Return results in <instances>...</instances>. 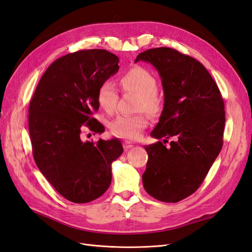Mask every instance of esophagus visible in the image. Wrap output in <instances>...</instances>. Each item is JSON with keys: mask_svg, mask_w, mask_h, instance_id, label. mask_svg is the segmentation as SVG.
I'll return each instance as SVG.
<instances>
[{"mask_svg": "<svg viewBox=\"0 0 252 252\" xmlns=\"http://www.w3.org/2000/svg\"><path fill=\"white\" fill-rule=\"evenodd\" d=\"M123 147H124V149L127 151V150H129L130 148H132L133 145H132V143H130V142L125 141V142L123 143Z\"/></svg>", "mask_w": 252, "mask_h": 252, "instance_id": "34e87169", "label": "esophagus"}]
</instances>
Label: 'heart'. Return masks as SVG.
<instances>
[{
	"label": "heart",
	"mask_w": 252,
	"mask_h": 252,
	"mask_svg": "<svg viewBox=\"0 0 252 252\" xmlns=\"http://www.w3.org/2000/svg\"><path fill=\"white\" fill-rule=\"evenodd\" d=\"M120 85L125 91L139 94L138 110H145L149 114L158 113L162 107V100L157 93V80L150 71L136 66L129 69L120 79ZM118 90L110 81L103 82L97 89L96 98L98 105L107 112L116 109L118 103ZM148 125V119L144 114L135 116H119L109 125L111 132L128 140L138 138L142 129Z\"/></svg>",
	"instance_id": "b5f03b06"
}]
</instances>
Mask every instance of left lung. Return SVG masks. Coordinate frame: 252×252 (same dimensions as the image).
Masks as SVG:
<instances>
[{
	"mask_svg": "<svg viewBox=\"0 0 252 252\" xmlns=\"http://www.w3.org/2000/svg\"><path fill=\"white\" fill-rule=\"evenodd\" d=\"M158 70L164 89V108L150 135L173 138L145 146L148 154L143 186L155 199L177 203L200 187L223 146L224 101L217 83L195 59L159 47L141 52Z\"/></svg>",
	"mask_w": 252,
	"mask_h": 252,
	"instance_id": "obj_1",
	"label": "left lung"
}]
</instances>
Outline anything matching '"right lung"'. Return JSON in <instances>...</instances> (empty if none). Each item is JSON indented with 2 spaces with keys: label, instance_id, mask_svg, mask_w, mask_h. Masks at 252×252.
Segmentation results:
<instances>
[{
  "label": "right lung",
  "instance_id": "add662e5",
  "mask_svg": "<svg viewBox=\"0 0 252 252\" xmlns=\"http://www.w3.org/2000/svg\"><path fill=\"white\" fill-rule=\"evenodd\" d=\"M119 58L88 49L56 60L44 72L29 105V134L36 166L57 191L73 203L100 197L111 183V164L123 154L118 139L83 142L82 130L104 126L93 118L101 84L119 71Z\"/></svg>",
  "mask_w": 252,
  "mask_h": 252
}]
</instances>
